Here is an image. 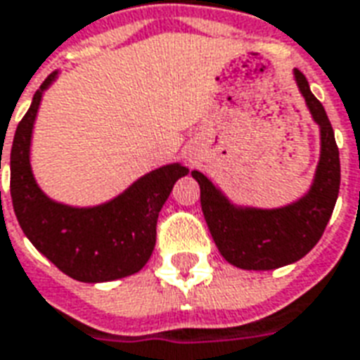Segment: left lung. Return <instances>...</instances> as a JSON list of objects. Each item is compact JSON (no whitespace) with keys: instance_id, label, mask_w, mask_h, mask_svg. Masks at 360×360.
Wrapping results in <instances>:
<instances>
[{"instance_id":"8db88e82","label":"left lung","mask_w":360,"mask_h":360,"mask_svg":"<svg viewBox=\"0 0 360 360\" xmlns=\"http://www.w3.org/2000/svg\"><path fill=\"white\" fill-rule=\"evenodd\" d=\"M309 110L321 126V160L313 187L302 200L278 210L236 207L200 172V204L215 246L231 265L248 271H271L309 254L321 240L340 193V150L321 101L311 93L302 72L295 70Z\"/></svg>"}]
</instances>
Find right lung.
<instances>
[{
	"instance_id": "1",
	"label": "right lung",
	"mask_w": 360,
	"mask_h": 360,
	"mask_svg": "<svg viewBox=\"0 0 360 360\" xmlns=\"http://www.w3.org/2000/svg\"><path fill=\"white\" fill-rule=\"evenodd\" d=\"M55 76L57 72L39 85L15 131L9 156L15 215L32 244L65 275L79 282L124 278L153 255L160 210L188 169L181 164L158 167L103 206L70 207L49 200L32 175L30 139L41 93Z\"/></svg>"
}]
</instances>
